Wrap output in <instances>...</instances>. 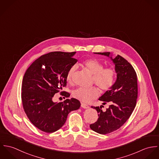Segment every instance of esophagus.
Wrapping results in <instances>:
<instances>
[{
  "label": "esophagus",
  "instance_id": "34e87169",
  "mask_svg": "<svg viewBox=\"0 0 159 159\" xmlns=\"http://www.w3.org/2000/svg\"><path fill=\"white\" fill-rule=\"evenodd\" d=\"M81 107H82L83 108H85V109H87V108H89V106H88L87 104L84 103H81Z\"/></svg>",
  "mask_w": 159,
  "mask_h": 159
}]
</instances>
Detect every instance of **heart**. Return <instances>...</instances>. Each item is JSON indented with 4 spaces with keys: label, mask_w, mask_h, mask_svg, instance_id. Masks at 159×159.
Wrapping results in <instances>:
<instances>
[{
    "label": "heart",
    "mask_w": 159,
    "mask_h": 159,
    "mask_svg": "<svg viewBox=\"0 0 159 159\" xmlns=\"http://www.w3.org/2000/svg\"><path fill=\"white\" fill-rule=\"evenodd\" d=\"M82 66L93 74L92 83L100 88L102 92L109 91L113 86L116 78V70L111 67H103L102 62L95 58H89L82 62ZM76 70L75 66H71L67 73V80L71 81ZM100 92L96 86L90 88H78L73 91L75 98L83 102H89L97 98Z\"/></svg>",
    "instance_id": "obj_1"
}]
</instances>
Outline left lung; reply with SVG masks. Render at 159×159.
Returning <instances> with one entry per match:
<instances>
[{
	"instance_id": "8db88e82",
	"label": "left lung",
	"mask_w": 159,
	"mask_h": 159,
	"mask_svg": "<svg viewBox=\"0 0 159 159\" xmlns=\"http://www.w3.org/2000/svg\"><path fill=\"white\" fill-rule=\"evenodd\" d=\"M110 56V52H95ZM115 64L117 80L111 88L99 98L103 105L109 103V108L103 111L102 107H91L98 113V118L90 128L105 135L119 129L129 119L136 106L138 97L137 75L132 66L124 57L117 55L112 59ZM103 107V105H102Z\"/></svg>"
}]
</instances>
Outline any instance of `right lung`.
<instances>
[{"instance_id": "1", "label": "right lung", "mask_w": 159, "mask_h": 159, "mask_svg": "<svg viewBox=\"0 0 159 159\" xmlns=\"http://www.w3.org/2000/svg\"><path fill=\"white\" fill-rule=\"evenodd\" d=\"M76 52H51L35 60L27 69L23 79L21 100L23 109L32 124L40 130L52 133L65 124L68 113L80 108L76 98L55 103L52 98L67 85V73L77 60ZM60 94L66 97L69 93Z\"/></svg>"}]
</instances>
